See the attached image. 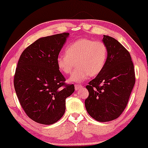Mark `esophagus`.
I'll return each instance as SVG.
<instances>
[{
    "label": "esophagus",
    "instance_id": "obj_1",
    "mask_svg": "<svg viewBox=\"0 0 148 148\" xmlns=\"http://www.w3.org/2000/svg\"><path fill=\"white\" fill-rule=\"evenodd\" d=\"M82 88L81 85H75V90H79Z\"/></svg>",
    "mask_w": 148,
    "mask_h": 148
}]
</instances>
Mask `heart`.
<instances>
[{"mask_svg": "<svg viewBox=\"0 0 148 148\" xmlns=\"http://www.w3.org/2000/svg\"><path fill=\"white\" fill-rule=\"evenodd\" d=\"M65 53V55L57 57V67L64 74H69L76 65L77 68L70 81L80 83L102 72L108 59V49L104 42L83 38L71 42Z\"/></svg>", "mask_w": 148, "mask_h": 148, "instance_id": "obj_1", "label": "heart"}]
</instances>
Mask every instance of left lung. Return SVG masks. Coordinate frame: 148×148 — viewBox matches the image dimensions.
Here are the masks:
<instances>
[{
	"label": "left lung",
	"instance_id": "8db88e82",
	"mask_svg": "<svg viewBox=\"0 0 148 148\" xmlns=\"http://www.w3.org/2000/svg\"><path fill=\"white\" fill-rule=\"evenodd\" d=\"M108 49L104 69L88 83L85 99L87 112L97 121L114 120L127 106L135 84L134 64L125 47L112 37L103 35Z\"/></svg>",
	"mask_w": 148,
	"mask_h": 148
}]
</instances>
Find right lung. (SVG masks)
Here are the masks:
<instances>
[{
	"mask_svg": "<svg viewBox=\"0 0 148 148\" xmlns=\"http://www.w3.org/2000/svg\"><path fill=\"white\" fill-rule=\"evenodd\" d=\"M69 33L38 38L21 54L14 79L21 107L34 121L51 125L61 119L65 99L74 92L67 84L56 65V58Z\"/></svg>",
	"mask_w": 148,
	"mask_h": 148,
	"instance_id": "add662e5",
	"label": "right lung"
}]
</instances>
